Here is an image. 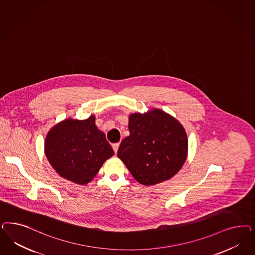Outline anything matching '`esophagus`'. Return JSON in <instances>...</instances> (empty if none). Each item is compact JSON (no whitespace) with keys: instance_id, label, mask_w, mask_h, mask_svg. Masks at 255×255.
I'll return each mask as SVG.
<instances>
[{"instance_id":"esophagus-1","label":"esophagus","mask_w":255,"mask_h":255,"mask_svg":"<svg viewBox=\"0 0 255 255\" xmlns=\"http://www.w3.org/2000/svg\"><path fill=\"white\" fill-rule=\"evenodd\" d=\"M119 145H120V143H119V142H116V143H114V144H113V149H114V151H115V153L118 151Z\"/></svg>"}]
</instances>
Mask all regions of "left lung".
Returning <instances> with one entry per match:
<instances>
[{"label": "left lung", "mask_w": 255, "mask_h": 255, "mask_svg": "<svg viewBox=\"0 0 255 255\" xmlns=\"http://www.w3.org/2000/svg\"><path fill=\"white\" fill-rule=\"evenodd\" d=\"M128 130L129 136L122 140L117 156L136 180L151 186L178 173L189 144L183 126L175 118L159 109L132 114Z\"/></svg>", "instance_id": "obj_1"}]
</instances>
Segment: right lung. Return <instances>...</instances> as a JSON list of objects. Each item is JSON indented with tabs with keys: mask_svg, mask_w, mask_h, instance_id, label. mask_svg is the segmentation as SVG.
<instances>
[{
	"mask_svg": "<svg viewBox=\"0 0 255 255\" xmlns=\"http://www.w3.org/2000/svg\"><path fill=\"white\" fill-rule=\"evenodd\" d=\"M95 120V115L86 120H64L49 130L45 140V154L53 169L79 185L92 181L115 154Z\"/></svg>",
	"mask_w": 255,
	"mask_h": 255,
	"instance_id": "right-lung-1",
	"label": "right lung"
}]
</instances>
